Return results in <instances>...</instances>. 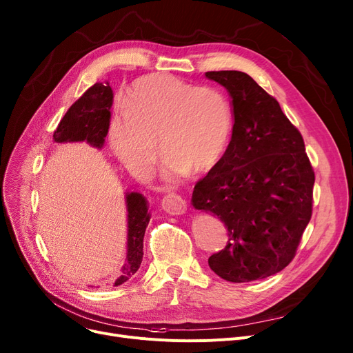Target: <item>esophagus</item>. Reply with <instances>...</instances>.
I'll use <instances>...</instances> for the list:
<instances>
[{
  "label": "esophagus",
  "mask_w": 353,
  "mask_h": 353,
  "mask_svg": "<svg viewBox=\"0 0 353 353\" xmlns=\"http://www.w3.org/2000/svg\"><path fill=\"white\" fill-rule=\"evenodd\" d=\"M161 208H163L164 212H167L169 214L179 216V214L186 213L188 203L181 196L172 193V194H167V196L163 197Z\"/></svg>",
  "instance_id": "obj_1"
}]
</instances>
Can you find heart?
Here are the masks:
<instances>
[{"instance_id": "b5f03b06", "label": "heart", "mask_w": 353, "mask_h": 353, "mask_svg": "<svg viewBox=\"0 0 353 353\" xmlns=\"http://www.w3.org/2000/svg\"><path fill=\"white\" fill-rule=\"evenodd\" d=\"M232 132V108L223 92L197 87L170 74L139 79L110 123V144L130 172L147 174L161 147L163 173L179 179L208 172L223 156ZM159 141L157 142V139Z\"/></svg>"}]
</instances>
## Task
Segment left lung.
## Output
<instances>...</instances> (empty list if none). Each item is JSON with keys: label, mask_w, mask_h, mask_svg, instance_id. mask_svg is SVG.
Wrapping results in <instances>:
<instances>
[{"label": "left lung", "mask_w": 353, "mask_h": 353, "mask_svg": "<svg viewBox=\"0 0 353 353\" xmlns=\"http://www.w3.org/2000/svg\"><path fill=\"white\" fill-rule=\"evenodd\" d=\"M232 97L225 154L199 180L192 203L223 221L229 242L209 257L221 279L243 283L285 269L312 217L314 173L303 137L270 94L242 71H208Z\"/></svg>", "instance_id": "8db88e82"}]
</instances>
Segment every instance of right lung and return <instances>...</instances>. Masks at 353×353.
<instances>
[{"label": "right lung", "mask_w": 353, "mask_h": 353, "mask_svg": "<svg viewBox=\"0 0 353 353\" xmlns=\"http://www.w3.org/2000/svg\"><path fill=\"white\" fill-rule=\"evenodd\" d=\"M113 104V90L107 84L96 83L74 103L61 119L54 132L55 143L87 141L92 147L101 148L108 133ZM127 205V256L121 268V276L114 286L123 285L140 268L143 261V239L150 221L147 200L137 192L125 193Z\"/></svg>", "instance_id": "right-lung-1"}]
</instances>
